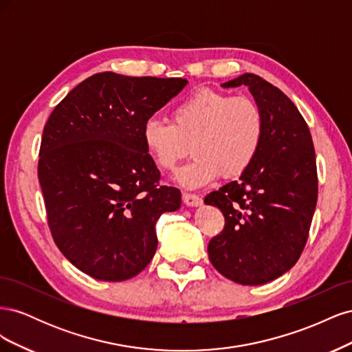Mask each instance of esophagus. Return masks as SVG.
<instances>
[{
	"label": "esophagus",
	"mask_w": 352,
	"mask_h": 352,
	"mask_svg": "<svg viewBox=\"0 0 352 352\" xmlns=\"http://www.w3.org/2000/svg\"><path fill=\"white\" fill-rule=\"evenodd\" d=\"M182 199L188 207H198V206H201V202H202L201 197H198L195 194H189V192H184Z\"/></svg>",
	"instance_id": "1"
}]
</instances>
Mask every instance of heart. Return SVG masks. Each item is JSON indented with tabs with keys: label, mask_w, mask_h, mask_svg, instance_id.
<instances>
[{
	"label": "heart",
	"mask_w": 352,
	"mask_h": 352,
	"mask_svg": "<svg viewBox=\"0 0 352 352\" xmlns=\"http://www.w3.org/2000/svg\"><path fill=\"white\" fill-rule=\"evenodd\" d=\"M172 123L153 119L142 127L145 150L166 172L190 153L195 157L176 179L188 188L210 184L219 175L236 177L257 157L264 138V116L250 97H232L214 89H198L177 102Z\"/></svg>",
	"instance_id": "1"
}]
</instances>
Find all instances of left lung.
Masks as SVG:
<instances>
[{"instance_id":"1","label":"left lung","mask_w":352,"mask_h":352,"mask_svg":"<svg viewBox=\"0 0 352 352\" xmlns=\"http://www.w3.org/2000/svg\"><path fill=\"white\" fill-rule=\"evenodd\" d=\"M242 85L263 111L264 138L239 179L204 198L225 216V228L208 243V258L233 282L263 285L301 257L317 204V166L310 129L295 104L252 73L223 87Z\"/></svg>"}]
</instances>
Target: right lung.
Wrapping results in <instances>:
<instances>
[{
  "label": "right lung",
  "mask_w": 352,
  "mask_h": 352,
  "mask_svg": "<svg viewBox=\"0 0 352 352\" xmlns=\"http://www.w3.org/2000/svg\"><path fill=\"white\" fill-rule=\"evenodd\" d=\"M186 83L97 73L48 117L38 162L48 226L63 255L94 279L142 272L157 250L158 217L180 207V190L160 185L142 127Z\"/></svg>",
  "instance_id": "obj_1"
}]
</instances>
